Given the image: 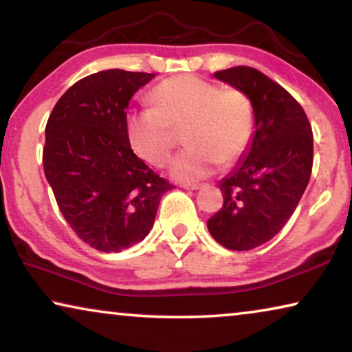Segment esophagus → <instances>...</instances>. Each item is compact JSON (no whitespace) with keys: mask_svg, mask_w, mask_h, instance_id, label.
<instances>
[{"mask_svg":"<svg viewBox=\"0 0 352 352\" xmlns=\"http://www.w3.org/2000/svg\"><path fill=\"white\" fill-rule=\"evenodd\" d=\"M182 188H184V189H190V190H197V189H200V186L201 184H199V183H182L180 184Z\"/></svg>","mask_w":352,"mask_h":352,"instance_id":"34e87169","label":"esophagus"}]
</instances>
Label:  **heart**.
Here are the masks:
<instances>
[{"mask_svg": "<svg viewBox=\"0 0 352 352\" xmlns=\"http://www.w3.org/2000/svg\"><path fill=\"white\" fill-rule=\"evenodd\" d=\"M148 102L152 107L127 115L130 146L146 163L163 168L175 148L177 132L184 129L183 138L189 147L170 166L172 175L180 180H199L219 163H236L253 140V104L237 88L182 74L155 87Z\"/></svg>", "mask_w": 352, "mask_h": 352, "instance_id": "b5f03b06", "label": "heart"}]
</instances>
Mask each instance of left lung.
<instances>
[{
    "mask_svg": "<svg viewBox=\"0 0 352 352\" xmlns=\"http://www.w3.org/2000/svg\"><path fill=\"white\" fill-rule=\"evenodd\" d=\"M214 76L245 93L256 115L250 151L220 182L223 206L208 220L220 245L243 252L269 242L294 214L312 174L314 135L298 100L261 71L234 67Z\"/></svg>",
    "mask_w": 352,
    "mask_h": 352,
    "instance_id": "8db88e82",
    "label": "left lung"
}]
</instances>
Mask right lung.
I'll use <instances>...</instances> for the list:
<instances>
[{
    "mask_svg": "<svg viewBox=\"0 0 352 352\" xmlns=\"http://www.w3.org/2000/svg\"><path fill=\"white\" fill-rule=\"evenodd\" d=\"M153 77L124 69L83 77L46 122V180L71 230L99 252L144 239L163 194L174 188L136 157L126 132L129 100Z\"/></svg>",
    "mask_w": 352,
    "mask_h": 352,
    "instance_id": "right-lung-1",
    "label": "right lung"
}]
</instances>
